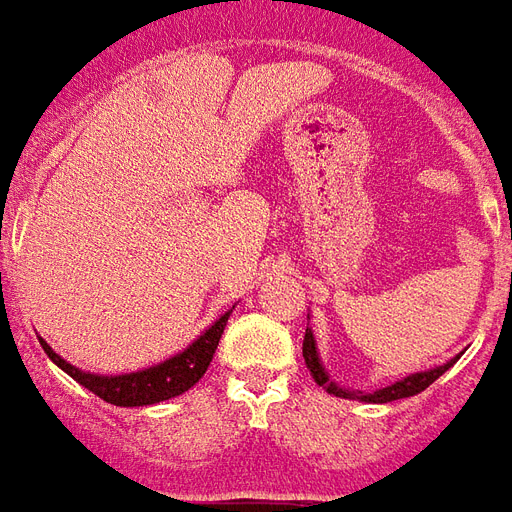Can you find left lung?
<instances>
[{"label":"left lung","instance_id":"obj_1","mask_svg":"<svg viewBox=\"0 0 512 512\" xmlns=\"http://www.w3.org/2000/svg\"><path fill=\"white\" fill-rule=\"evenodd\" d=\"M461 354L452 356L450 362H444V365L430 367V370H419V373H411V376L400 378V381H395V384L381 386V389H376V392H359V389H345V386H340L337 381L329 378V373H326V367H323L321 362V354H318L315 334H312L310 326H307V332H304V362H307V370H310V376L315 378V384L323 386L329 395L348 397V400H362V403H392V400H403V397L419 395V392H422V389H428L436 378L444 376V373H447V370L461 359Z\"/></svg>","mask_w":512,"mask_h":512}]
</instances>
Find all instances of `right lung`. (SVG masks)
I'll return each mask as SVG.
<instances>
[{
	"label": "right lung",
	"mask_w": 512,
	"mask_h": 512,
	"mask_svg": "<svg viewBox=\"0 0 512 512\" xmlns=\"http://www.w3.org/2000/svg\"><path fill=\"white\" fill-rule=\"evenodd\" d=\"M230 312L233 310L219 315L194 343L186 345L178 354H172L164 362H158V365L142 367V370L123 373V376L90 373V370H82V367L65 362L46 340H40V345H43V351H46V356H49L54 365L65 370L73 381H79L84 389H90L93 395H98L106 403L123 408L153 406V403H161V400H169V397H178L183 392H189L191 386L205 376V370H208L213 354H216V345L222 340V332L224 326H227Z\"/></svg>",
	"instance_id": "obj_1"
}]
</instances>
